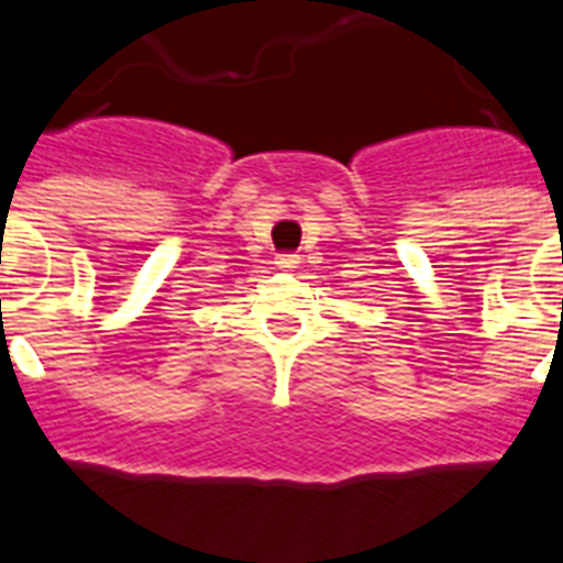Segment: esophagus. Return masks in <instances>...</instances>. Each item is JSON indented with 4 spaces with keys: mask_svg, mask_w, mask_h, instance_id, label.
<instances>
[{
    "mask_svg": "<svg viewBox=\"0 0 563 563\" xmlns=\"http://www.w3.org/2000/svg\"><path fill=\"white\" fill-rule=\"evenodd\" d=\"M298 265V256L295 253H280L277 256V268H295Z\"/></svg>",
    "mask_w": 563,
    "mask_h": 563,
    "instance_id": "34e87169",
    "label": "esophagus"
}]
</instances>
